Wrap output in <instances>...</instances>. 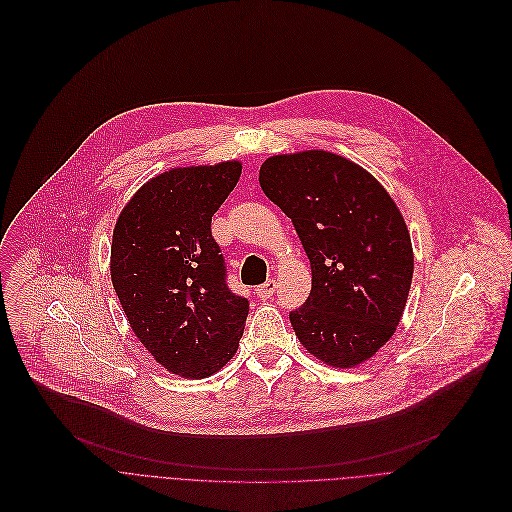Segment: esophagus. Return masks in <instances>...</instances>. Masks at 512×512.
Instances as JSON below:
<instances>
[{"instance_id": "esophagus-1", "label": "esophagus", "mask_w": 512, "mask_h": 512, "mask_svg": "<svg viewBox=\"0 0 512 512\" xmlns=\"http://www.w3.org/2000/svg\"><path fill=\"white\" fill-rule=\"evenodd\" d=\"M276 286H278V284H276V280H272V278H270V280H266L264 284H260V286L256 288V292H258V296H260V298H270V296L274 294Z\"/></svg>"}]
</instances>
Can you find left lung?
<instances>
[{
    "label": "left lung",
    "mask_w": 512,
    "mask_h": 512,
    "mask_svg": "<svg viewBox=\"0 0 512 512\" xmlns=\"http://www.w3.org/2000/svg\"><path fill=\"white\" fill-rule=\"evenodd\" d=\"M260 187L292 220L313 288L290 325L319 361L351 369L395 333L414 276L401 212L361 165L321 149L268 157Z\"/></svg>",
    "instance_id": "left-lung-1"
}]
</instances>
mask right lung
<instances>
[{
  "label": "right lung",
  "instance_id": "add662e5",
  "mask_svg": "<svg viewBox=\"0 0 512 512\" xmlns=\"http://www.w3.org/2000/svg\"><path fill=\"white\" fill-rule=\"evenodd\" d=\"M242 173L240 161L177 167L127 201L111 246V280L127 321L167 371L203 379L238 351L248 298L226 284L212 216Z\"/></svg>",
  "mask_w": 512,
  "mask_h": 512
}]
</instances>
